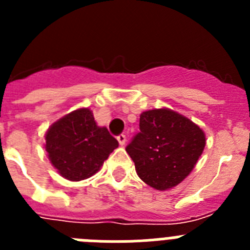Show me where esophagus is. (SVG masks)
<instances>
[{"label": "esophagus", "mask_w": 250, "mask_h": 250, "mask_svg": "<svg viewBox=\"0 0 250 250\" xmlns=\"http://www.w3.org/2000/svg\"><path fill=\"white\" fill-rule=\"evenodd\" d=\"M118 141H119V144L123 146V145H125V143H126V136L124 135V134H120V135L118 136Z\"/></svg>", "instance_id": "esophagus-1"}]
</instances>
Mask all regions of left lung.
Returning a JSON list of instances; mask_svg holds the SVG:
<instances>
[{"instance_id":"8db88e82","label":"left lung","mask_w":250,"mask_h":250,"mask_svg":"<svg viewBox=\"0 0 250 250\" xmlns=\"http://www.w3.org/2000/svg\"><path fill=\"white\" fill-rule=\"evenodd\" d=\"M140 132L126 146L139 178L158 190L182 183L195 167L205 146L204 131L169 109L140 115Z\"/></svg>"}]
</instances>
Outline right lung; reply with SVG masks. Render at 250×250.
<instances>
[{
	"instance_id": "1",
	"label": "right lung",
	"mask_w": 250,
	"mask_h": 250,
	"mask_svg": "<svg viewBox=\"0 0 250 250\" xmlns=\"http://www.w3.org/2000/svg\"><path fill=\"white\" fill-rule=\"evenodd\" d=\"M46 151L60 175L80 182L98 173L119 146L106 127L96 125L91 110L79 109L54 123L45 136Z\"/></svg>"
}]
</instances>
